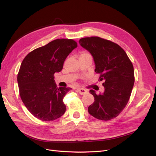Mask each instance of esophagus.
<instances>
[{"label":"esophagus","mask_w":156,"mask_h":156,"mask_svg":"<svg viewBox=\"0 0 156 156\" xmlns=\"http://www.w3.org/2000/svg\"><path fill=\"white\" fill-rule=\"evenodd\" d=\"M77 91L81 95H85V94H87V92H88L87 90H85L84 88H77Z\"/></svg>","instance_id":"34e87169"}]
</instances>
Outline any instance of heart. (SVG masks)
I'll use <instances>...</instances> for the list:
<instances>
[{
  "instance_id": "heart-1",
  "label": "heart",
  "mask_w": 156,
  "mask_h": 156,
  "mask_svg": "<svg viewBox=\"0 0 156 156\" xmlns=\"http://www.w3.org/2000/svg\"><path fill=\"white\" fill-rule=\"evenodd\" d=\"M90 55V54L88 52H82L81 53L80 57H83V56H86V55Z\"/></svg>"
}]
</instances>
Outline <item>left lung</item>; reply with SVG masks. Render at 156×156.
<instances>
[{"mask_svg": "<svg viewBox=\"0 0 156 156\" xmlns=\"http://www.w3.org/2000/svg\"><path fill=\"white\" fill-rule=\"evenodd\" d=\"M80 45L92 55L95 72L104 81V92L94 97V102L88 108L94 118L108 121L117 117L126 105L133 87L135 77L133 64L119 45L98 37H86L79 40Z\"/></svg>", "mask_w": 156, "mask_h": 156, "instance_id": "8db88e82", "label": "left lung"}]
</instances>
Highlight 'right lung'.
Instances as JSON below:
<instances>
[{
	"mask_svg": "<svg viewBox=\"0 0 156 156\" xmlns=\"http://www.w3.org/2000/svg\"><path fill=\"white\" fill-rule=\"evenodd\" d=\"M78 47L72 39H56L35 49L23 59L18 75L21 100L42 121H53L66 111L63 98L71 88L57 87L54 75L60 72L68 55Z\"/></svg>",
	"mask_w": 156,
	"mask_h": 156,
	"instance_id": "obj_1",
	"label": "right lung"
}]
</instances>
